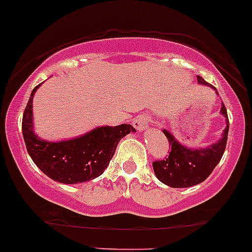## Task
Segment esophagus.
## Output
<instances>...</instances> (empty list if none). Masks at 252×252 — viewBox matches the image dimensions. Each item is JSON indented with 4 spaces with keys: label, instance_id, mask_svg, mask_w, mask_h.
I'll use <instances>...</instances> for the list:
<instances>
[{
    "label": "esophagus",
    "instance_id": "1",
    "mask_svg": "<svg viewBox=\"0 0 252 252\" xmlns=\"http://www.w3.org/2000/svg\"><path fill=\"white\" fill-rule=\"evenodd\" d=\"M149 124H151V117H149L148 115H140L135 118L132 126H134V128L136 129L137 131L142 132L147 130L149 128Z\"/></svg>",
    "mask_w": 252,
    "mask_h": 252
}]
</instances>
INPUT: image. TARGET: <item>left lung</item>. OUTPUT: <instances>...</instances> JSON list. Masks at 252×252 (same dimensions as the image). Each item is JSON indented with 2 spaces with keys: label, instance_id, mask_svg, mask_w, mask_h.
I'll use <instances>...</instances> for the list:
<instances>
[{
  "label": "left lung",
  "instance_id": "obj_1",
  "mask_svg": "<svg viewBox=\"0 0 252 252\" xmlns=\"http://www.w3.org/2000/svg\"><path fill=\"white\" fill-rule=\"evenodd\" d=\"M197 82L198 85L213 88L219 95L217 88L204 81L201 76H197ZM220 112L225 117L226 128L223 129L220 139L209 145L208 147H187L173 136L172 132L162 129V132L171 145V152L166 159L153 162L154 173L161 183L171 188H189L202 183L208 178L215 166L219 164L227 143L229 123L227 111L223 103L221 104Z\"/></svg>",
  "mask_w": 252,
  "mask_h": 252
}]
</instances>
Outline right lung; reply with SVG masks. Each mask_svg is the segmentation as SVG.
I'll use <instances>...</instances> for the list:
<instances>
[{
  "label": "right lung",
  "instance_id": "add662e5",
  "mask_svg": "<svg viewBox=\"0 0 252 252\" xmlns=\"http://www.w3.org/2000/svg\"><path fill=\"white\" fill-rule=\"evenodd\" d=\"M41 84L32 91L23 116L25 145L33 162L43 173L63 184L82 183L103 175L118 142L136 130L130 124H121L96 126L81 136L56 142L41 139L33 129L32 111L33 96Z\"/></svg>",
  "mask_w": 252,
  "mask_h": 252
}]
</instances>
